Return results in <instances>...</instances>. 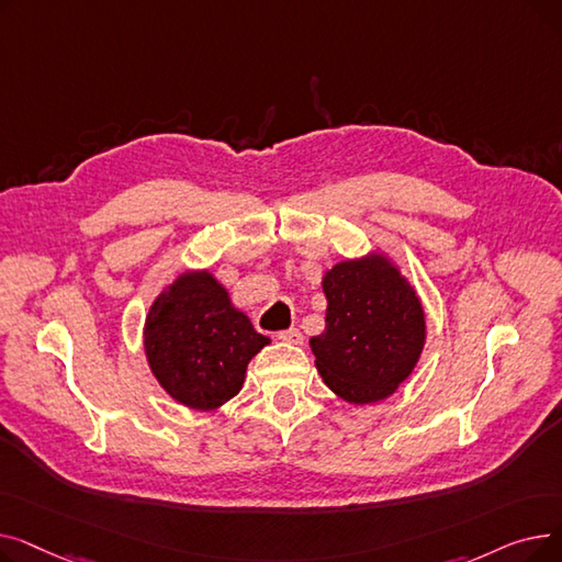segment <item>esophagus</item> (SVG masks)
<instances>
[{"instance_id": "obj_1", "label": "esophagus", "mask_w": 562, "mask_h": 562, "mask_svg": "<svg viewBox=\"0 0 562 562\" xmlns=\"http://www.w3.org/2000/svg\"><path fill=\"white\" fill-rule=\"evenodd\" d=\"M278 339L284 341V344H293V346H301L303 344V335H301L299 328H289V330L278 333Z\"/></svg>"}]
</instances>
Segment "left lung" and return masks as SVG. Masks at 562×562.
Listing matches in <instances>:
<instances>
[{"label":"left lung","mask_w":562,"mask_h":562,"mask_svg":"<svg viewBox=\"0 0 562 562\" xmlns=\"http://www.w3.org/2000/svg\"><path fill=\"white\" fill-rule=\"evenodd\" d=\"M326 330L310 339L323 382L346 403L390 398L415 371L426 314L415 286L382 252L344 259L323 276Z\"/></svg>","instance_id":"left-lung-1"}]
</instances>
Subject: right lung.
I'll return each instance as SVG.
<instances>
[{
	"label": "right lung",
	"mask_w": 562,
	"mask_h": 562,
	"mask_svg": "<svg viewBox=\"0 0 562 562\" xmlns=\"http://www.w3.org/2000/svg\"><path fill=\"white\" fill-rule=\"evenodd\" d=\"M271 344L210 271H187L145 316L143 348L159 385L191 409H216L244 387L248 362Z\"/></svg>",
	"instance_id": "obj_1"
}]
</instances>
